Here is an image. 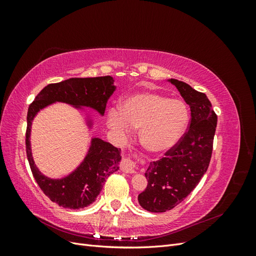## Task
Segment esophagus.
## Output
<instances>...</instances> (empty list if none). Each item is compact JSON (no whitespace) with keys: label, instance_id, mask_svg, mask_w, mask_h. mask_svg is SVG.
<instances>
[{"label":"esophagus","instance_id":"obj_1","mask_svg":"<svg viewBox=\"0 0 256 256\" xmlns=\"http://www.w3.org/2000/svg\"><path fill=\"white\" fill-rule=\"evenodd\" d=\"M120 170L125 173H134L136 172V164L131 156H127L122 159L120 164Z\"/></svg>","mask_w":256,"mask_h":256}]
</instances>
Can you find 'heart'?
<instances>
[{
    "mask_svg": "<svg viewBox=\"0 0 256 256\" xmlns=\"http://www.w3.org/2000/svg\"><path fill=\"white\" fill-rule=\"evenodd\" d=\"M108 122L122 132H128L129 128L138 129V138L144 148L162 154L182 138L189 122V111L182 100L143 92L124 100L120 112L111 109Z\"/></svg>",
    "mask_w": 256,
    "mask_h": 256,
    "instance_id": "heart-1",
    "label": "heart"
}]
</instances>
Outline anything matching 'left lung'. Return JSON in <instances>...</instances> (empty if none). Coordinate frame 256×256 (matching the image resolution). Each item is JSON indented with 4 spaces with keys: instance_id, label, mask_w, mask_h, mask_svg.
Segmentation results:
<instances>
[{
    "instance_id": "obj_1",
    "label": "left lung",
    "mask_w": 256,
    "mask_h": 256,
    "mask_svg": "<svg viewBox=\"0 0 256 256\" xmlns=\"http://www.w3.org/2000/svg\"><path fill=\"white\" fill-rule=\"evenodd\" d=\"M175 85L190 106L189 128L164 158L152 161L145 172L146 189L138 196V204L150 212L171 210L187 198L206 173L212 152L216 115L204 92L176 79Z\"/></svg>"
}]
</instances>
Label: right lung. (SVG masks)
<instances>
[{"mask_svg": "<svg viewBox=\"0 0 256 256\" xmlns=\"http://www.w3.org/2000/svg\"><path fill=\"white\" fill-rule=\"evenodd\" d=\"M116 86L110 76L96 78H72L44 88L30 104L26 134V156L33 176L42 192L58 206L80 209L90 206L102 189L106 180L120 168V148L99 138H92L86 157L74 171L60 180H52L42 174L34 164L30 152V126L32 120L44 108L53 102H65L80 109L88 106L104 115L108 99ZM88 126L92 122L88 120Z\"/></svg>", "mask_w": 256, "mask_h": 256, "instance_id": "add662e5", "label": "right lung"}]
</instances>
